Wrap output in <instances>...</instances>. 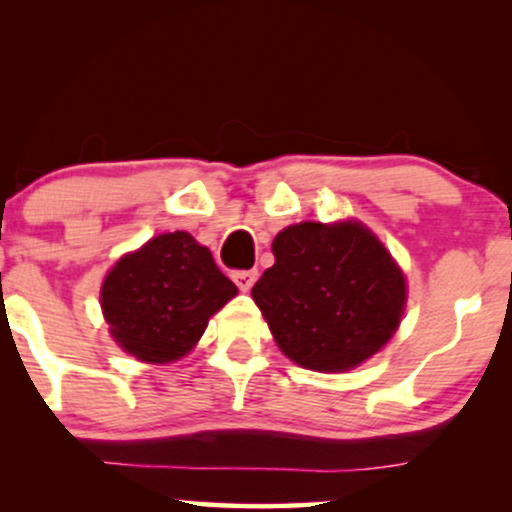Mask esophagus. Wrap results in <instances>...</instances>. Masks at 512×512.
<instances>
[{
    "mask_svg": "<svg viewBox=\"0 0 512 512\" xmlns=\"http://www.w3.org/2000/svg\"><path fill=\"white\" fill-rule=\"evenodd\" d=\"M255 279H257L255 269H245V272L233 274V281H236V286L240 291H250L252 284H255Z\"/></svg>",
    "mask_w": 512,
    "mask_h": 512,
    "instance_id": "obj_1",
    "label": "esophagus"
}]
</instances>
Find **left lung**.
<instances>
[{"label":"left lung","instance_id":"left-lung-1","mask_svg":"<svg viewBox=\"0 0 512 512\" xmlns=\"http://www.w3.org/2000/svg\"><path fill=\"white\" fill-rule=\"evenodd\" d=\"M272 252L252 301L293 363L342 373L397 332L407 281L363 223H293L274 238Z\"/></svg>","mask_w":512,"mask_h":512}]
</instances>
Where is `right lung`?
I'll list each match as a JSON object with an SVG mask.
<instances>
[{
    "instance_id": "right-lung-1",
    "label": "right lung",
    "mask_w": 512,
    "mask_h": 512,
    "mask_svg": "<svg viewBox=\"0 0 512 512\" xmlns=\"http://www.w3.org/2000/svg\"><path fill=\"white\" fill-rule=\"evenodd\" d=\"M238 289L190 233L151 238L120 257L101 286L110 334L144 363L178 361Z\"/></svg>"
}]
</instances>
